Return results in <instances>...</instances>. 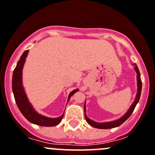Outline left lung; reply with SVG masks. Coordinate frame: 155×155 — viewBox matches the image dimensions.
<instances>
[{
  "label": "left lung",
  "mask_w": 155,
  "mask_h": 155,
  "mask_svg": "<svg viewBox=\"0 0 155 155\" xmlns=\"http://www.w3.org/2000/svg\"><path fill=\"white\" fill-rule=\"evenodd\" d=\"M135 70H136V73H137V83H138V92L137 94H136V98L135 100V101L133 102V104H132V106L130 107V108L129 109V110L127 111V114L121 117L120 119L117 120L116 121H113V122H109V123H103V124H98V123H96L94 121L88 119L87 117L86 114H85V105H84V110H85V120H86L87 123H88L89 125H91V127H94V128H97V129H111V128H114V127H117L119 126H120L121 124H124L129 117H130L131 114H133V110H134L135 107H136V104L139 102V98H140V95H141V91H142V80H141V77H140V73H139V70L138 69L137 66L136 65V67H135Z\"/></svg>",
  "instance_id": "obj_1"
}]
</instances>
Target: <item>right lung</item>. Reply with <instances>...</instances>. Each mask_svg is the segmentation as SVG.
<instances>
[{"label": "right lung", "instance_id": "add662e5", "mask_svg": "<svg viewBox=\"0 0 155 155\" xmlns=\"http://www.w3.org/2000/svg\"><path fill=\"white\" fill-rule=\"evenodd\" d=\"M28 53V50L25 51L23 52L19 61L17 62L16 68L13 70V79H12V89H13L16 105L22 115L31 124L41 126V127H54L61 123L64 117V114L61 117L55 118V119L46 117L45 116L40 115L34 110L31 105L28 102L25 91H24L23 87L22 85V70ZM77 91L78 89H76L70 92V94H69L68 101L70 100V97Z\"/></svg>", "mask_w": 155, "mask_h": 155}]
</instances>
